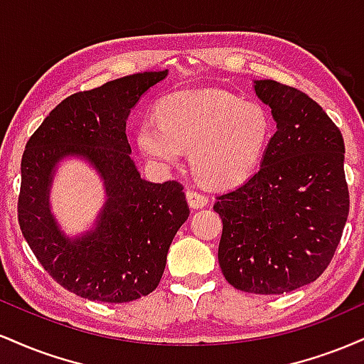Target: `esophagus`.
<instances>
[{
	"mask_svg": "<svg viewBox=\"0 0 364 364\" xmlns=\"http://www.w3.org/2000/svg\"><path fill=\"white\" fill-rule=\"evenodd\" d=\"M186 198H188V203H190L191 208H202V207H205L207 202H208L207 195L200 193V191L193 190V188H188Z\"/></svg>",
	"mask_w": 364,
	"mask_h": 364,
	"instance_id": "34e87169",
	"label": "esophagus"
}]
</instances>
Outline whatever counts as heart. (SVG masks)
Instances as JSON below:
<instances>
[{
    "label": "heart",
    "mask_w": 364,
    "mask_h": 364,
    "mask_svg": "<svg viewBox=\"0 0 364 364\" xmlns=\"http://www.w3.org/2000/svg\"><path fill=\"white\" fill-rule=\"evenodd\" d=\"M270 118L260 104L215 90L178 92L159 104L157 116L141 119L139 147L162 166L178 164L190 152L196 178L207 186L243 183L269 145Z\"/></svg>",
    "instance_id": "heart-1"
}]
</instances>
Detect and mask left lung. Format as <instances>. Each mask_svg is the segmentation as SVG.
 <instances>
[{"instance_id": "left-lung-1", "label": "left lung", "mask_w": 364, "mask_h": 364, "mask_svg": "<svg viewBox=\"0 0 364 364\" xmlns=\"http://www.w3.org/2000/svg\"><path fill=\"white\" fill-rule=\"evenodd\" d=\"M277 123L262 166L215 196L223 217L219 265L225 281L253 294H284L320 277L349 214L344 139L308 94L255 80Z\"/></svg>"}]
</instances>
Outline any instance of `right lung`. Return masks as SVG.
Returning <instances> with one entry per match:
<instances>
[{
    "mask_svg": "<svg viewBox=\"0 0 364 364\" xmlns=\"http://www.w3.org/2000/svg\"><path fill=\"white\" fill-rule=\"evenodd\" d=\"M168 70L128 75L58 104L32 133L22 156L18 224L49 277L92 301L128 303L157 287L171 241L190 215L176 179L149 183L129 157L127 118L145 90ZM87 156L107 181L108 202L98 229L70 242L47 205L55 162Z\"/></svg>",
    "mask_w": 364,
    "mask_h": 364,
    "instance_id": "1",
    "label": "right lung"
}]
</instances>
